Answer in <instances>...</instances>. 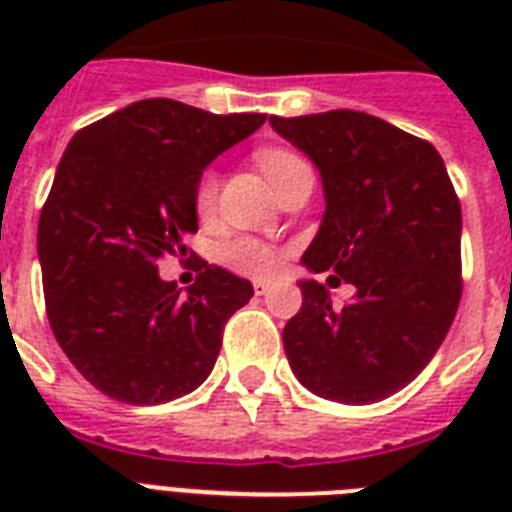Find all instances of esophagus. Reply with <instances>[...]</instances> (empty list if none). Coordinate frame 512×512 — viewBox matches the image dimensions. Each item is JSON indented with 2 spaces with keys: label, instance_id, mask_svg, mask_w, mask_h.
I'll list each match as a JSON object with an SVG mask.
<instances>
[{
  "label": "esophagus",
  "instance_id": "obj_1",
  "mask_svg": "<svg viewBox=\"0 0 512 512\" xmlns=\"http://www.w3.org/2000/svg\"><path fill=\"white\" fill-rule=\"evenodd\" d=\"M268 289H271V281H255V292L257 295H268Z\"/></svg>",
  "mask_w": 512,
  "mask_h": 512
}]
</instances>
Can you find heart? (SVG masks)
<instances>
[{
  "mask_svg": "<svg viewBox=\"0 0 512 512\" xmlns=\"http://www.w3.org/2000/svg\"><path fill=\"white\" fill-rule=\"evenodd\" d=\"M300 162H303L300 156L292 154V151H284V148H263V151H257V164L265 172V177L271 180L273 188L289 172L295 170ZM217 193H220V180H217V175L215 172H204L199 185H196V209H199L201 217L215 212ZM225 263L233 265L236 271L247 273V276H271L279 268L281 257L276 249L263 244V241L239 239L225 247Z\"/></svg>",
  "mask_w": 512,
  "mask_h": 512,
  "instance_id": "obj_1",
  "label": "heart"
}]
</instances>
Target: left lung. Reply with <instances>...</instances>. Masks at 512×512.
I'll return each mask as SVG.
<instances>
[{
    "label": "left lung",
    "instance_id": "1",
    "mask_svg": "<svg viewBox=\"0 0 512 512\" xmlns=\"http://www.w3.org/2000/svg\"><path fill=\"white\" fill-rule=\"evenodd\" d=\"M268 122L324 183L327 212L303 265L356 287L337 308L324 284L300 281L303 308L284 327L289 366L321 398L382 401L428 366L460 305L462 212L444 159L364 111Z\"/></svg>",
    "mask_w": 512,
    "mask_h": 512
}]
</instances>
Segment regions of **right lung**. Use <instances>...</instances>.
Returning <instances> with one entry per match:
<instances>
[{
	"instance_id": "1",
	"label": "right lung",
	"mask_w": 512,
	"mask_h": 512,
	"mask_svg": "<svg viewBox=\"0 0 512 512\" xmlns=\"http://www.w3.org/2000/svg\"><path fill=\"white\" fill-rule=\"evenodd\" d=\"M265 119L148 98L68 143L39 215L44 303L68 361L108 398L167 404L212 372L225 321L255 289L199 257L180 292L156 263L183 257L199 231L204 167Z\"/></svg>"
}]
</instances>
